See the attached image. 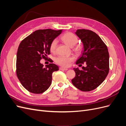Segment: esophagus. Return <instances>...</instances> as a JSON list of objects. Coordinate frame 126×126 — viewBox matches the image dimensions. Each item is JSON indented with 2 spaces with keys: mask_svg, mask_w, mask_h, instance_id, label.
Masks as SVG:
<instances>
[{
  "mask_svg": "<svg viewBox=\"0 0 126 126\" xmlns=\"http://www.w3.org/2000/svg\"><path fill=\"white\" fill-rule=\"evenodd\" d=\"M59 69L62 70H67L68 69H67V68H63V67H60Z\"/></svg>",
  "mask_w": 126,
  "mask_h": 126,
  "instance_id": "34e87169",
  "label": "esophagus"
}]
</instances>
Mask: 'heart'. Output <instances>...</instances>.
Returning a JSON list of instances; mask_svg holds the SVG:
<instances>
[{"label":"heart","mask_w":126,"mask_h":126,"mask_svg":"<svg viewBox=\"0 0 126 126\" xmlns=\"http://www.w3.org/2000/svg\"><path fill=\"white\" fill-rule=\"evenodd\" d=\"M61 38L68 46L70 47L74 46V50L76 54H81L83 50V47L80 44L76 45L78 42V37L74 33L71 32H66L62 36ZM57 43H58V41L57 39H55L52 40L50 44V46H49V49H50L51 52H55L57 46ZM73 60L74 58L72 57L59 56L56 58L55 62L60 66L66 67L69 66Z\"/></svg>","instance_id":"heart-1"}]
</instances>
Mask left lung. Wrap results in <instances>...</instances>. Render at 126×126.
<instances>
[{
    "label": "left lung",
    "instance_id": "left-lung-1",
    "mask_svg": "<svg viewBox=\"0 0 126 126\" xmlns=\"http://www.w3.org/2000/svg\"><path fill=\"white\" fill-rule=\"evenodd\" d=\"M76 34L82 41L84 51L76 62L86 67L82 70L74 68L76 76L71 82L77 88L82 91L93 90L101 85L109 71V55L104 42L96 33L88 29H78Z\"/></svg>",
    "mask_w": 126,
    "mask_h": 126
}]
</instances>
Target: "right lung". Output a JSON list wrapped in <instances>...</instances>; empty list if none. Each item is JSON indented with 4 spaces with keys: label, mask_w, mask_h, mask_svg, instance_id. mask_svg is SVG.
<instances>
[{
    "label": "right lung",
    "mask_w": 126,
    "mask_h": 126,
    "mask_svg": "<svg viewBox=\"0 0 126 126\" xmlns=\"http://www.w3.org/2000/svg\"><path fill=\"white\" fill-rule=\"evenodd\" d=\"M62 32V30H38L20 43L17 53L16 75L22 86L29 92L43 93L51 85L52 72L58 71L59 68L54 63L44 67L40 60L48 59L51 42Z\"/></svg>",
    "instance_id": "1"
}]
</instances>
